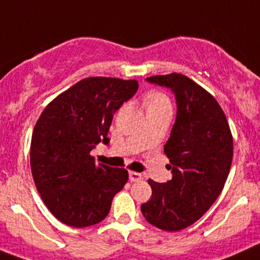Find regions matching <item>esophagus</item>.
<instances>
[{"instance_id": "1", "label": "esophagus", "mask_w": 260, "mask_h": 260, "mask_svg": "<svg viewBox=\"0 0 260 260\" xmlns=\"http://www.w3.org/2000/svg\"><path fill=\"white\" fill-rule=\"evenodd\" d=\"M128 179H130V181H139V180L143 179V176L142 174H139V172L130 171L128 172Z\"/></svg>"}]
</instances>
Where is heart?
Here are the masks:
<instances>
[{"label":"heart","mask_w":260,"mask_h":260,"mask_svg":"<svg viewBox=\"0 0 260 260\" xmlns=\"http://www.w3.org/2000/svg\"><path fill=\"white\" fill-rule=\"evenodd\" d=\"M145 102H147L148 108L158 107V106L171 105V103H170L169 97H167L165 93H162V91H158V90L148 93L147 97H145Z\"/></svg>","instance_id":"heart-1"}]
</instances>
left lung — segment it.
<instances>
[{
	"instance_id": "1",
	"label": "left lung",
	"mask_w": 260,
	"mask_h": 260,
	"mask_svg": "<svg viewBox=\"0 0 260 260\" xmlns=\"http://www.w3.org/2000/svg\"><path fill=\"white\" fill-rule=\"evenodd\" d=\"M147 81L174 91L177 115L165 144L172 179L166 184L148 180L152 198L142 204V213L163 231H180L197 222L221 194L234 155L232 134L216 98L194 80L172 73Z\"/></svg>"
}]
</instances>
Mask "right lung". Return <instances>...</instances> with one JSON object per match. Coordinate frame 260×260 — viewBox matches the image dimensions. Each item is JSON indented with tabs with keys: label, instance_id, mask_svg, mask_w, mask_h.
I'll list each match as a JSON object with an SVG mask.
<instances>
[{
	"label": "right lung",
	"instance_id": "obj_1",
	"mask_svg": "<svg viewBox=\"0 0 260 260\" xmlns=\"http://www.w3.org/2000/svg\"><path fill=\"white\" fill-rule=\"evenodd\" d=\"M137 80L93 76L47 105L31 135L30 169L42 200L58 221L93 226L110 213L127 182L125 169L95 163L91 149L107 138L113 113L137 93Z\"/></svg>",
	"mask_w": 260,
	"mask_h": 260
}]
</instances>
